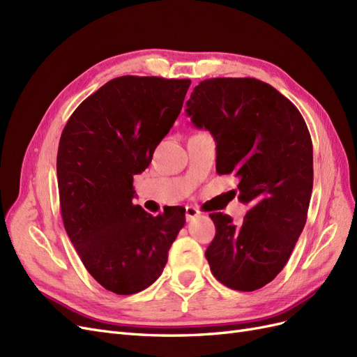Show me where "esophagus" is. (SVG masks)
<instances>
[{"instance_id":"1","label":"esophagus","mask_w":357,"mask_h":357,"mask_svg":"<svg viewBox=\"0 0 357 357\" xmlns=\"http://www.w3.org/2000/svg\"><path fill=\"white\" fill-rule=\"evenodd\" d=\"M198 214H199V211L195 207H192V205H186V219L188 220L197 218Z\"/></svg>"}]
</instances>
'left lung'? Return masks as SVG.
I'll list each match as a JSON object with an SVG mask.
<instances>
[{
	"label": "left lung",
	"instance_id": "obj_1",
	"mask_svg": "<svg viewBox=\"0 0 357 357\" xmlns=\"http://www.w3.org/2000/svg\"><path fill=\"white\" fill-rule=\"evenodd\" d=\"M186 107L192 123L214 138L218 174L238 178V199L250 207L241 226L210 214L211 273L234 290L261 289L284 268L307 222L312 143L304 117L271 84L250 77L204 80Z\"/></svg>",
	"mask_w": 357,
	"mask_h": 357
}]
</instances>
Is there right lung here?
Instances as JSON below:
<instances>
[{
    "label": "right lung",
    "instance_id": "obj_1",
    "mask_svg": "<svg viewBox=\"0 0 357 357\" xmlns=\"http://www.w3.org/2000/svg\"><path fill=\"white\" fill-rule=\"evenodd\" d=\"M189 86V79L122 75L88 96L62 131L63 226L88 273L113 294L153 284L185 226L183 207L152 215L134 205L132 181L174 125Z\"/></svg>",
    "mask_w": 357,
    "mask_h": 357
}]
</instances>
